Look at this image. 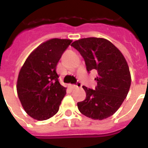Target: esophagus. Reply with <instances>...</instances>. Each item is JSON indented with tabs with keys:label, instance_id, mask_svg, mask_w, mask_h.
Returning <instances> with one entry per match:
<instances>
[{
	"label": "esophagus",
	"instance_id": "esophagus-1",
	"mask_svg": "<svg viewBox=\"0 0 148 148\" xmlns=\"http://www.w3.org/2000/svg\"><path fill=\"white\" fill-rule=\"evenodd\" d=\"M82 87V84H81L80 82H78L77 84H73V85H71V87L73 89L77 88V87Z\"/></svg>",
	"mask_w": 148,
	"mask_h": 148
}]
</instances>
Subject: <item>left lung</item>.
I'll return each instance as SVG.
<instances>
[{
  "label": "left lung",
  "mask_w": 148,
  "mask_h": 148,
  "mask_svg": "<svg viewBox=\"0 0 148 148\" xmlns=\"http://www.w3.org/2000/svg\"><path fill=\"white\" fill-rule=\"evenodd\" d=\"M71 46L83 57L88 73L92 70L98 72L95 90L83 86L87 95L77 103L78 110L92 119L108 118L120 108L130 90L131 77L125 57L104 38H82Z\"/></svg>",
  "instance_id": "1"
}]
</instances>
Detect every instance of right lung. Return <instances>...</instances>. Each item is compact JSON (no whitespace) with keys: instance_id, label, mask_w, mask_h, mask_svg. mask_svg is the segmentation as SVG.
<instances>
[{"instance_id":"obj_1","label":"right lung","mask_w":148,"mask_h":148,"mask_svg":"<svg viewBox=\"0 0 148 148\" xmlns=\"http://www.w3.org/2000/svg\"><path fill=\"white\" fill-rule=\"evenodd\" d=\"M69 39L53 38L38 46L29 56L18 75L17 92L26 113L35 119L47 120L57 113L66 95L56 66Z\"/></svg>"}]
</instances>
